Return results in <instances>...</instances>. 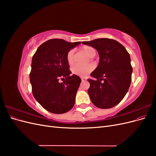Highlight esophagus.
I'll return each mask as SVG.
<instances>
[{"mask_svg":"<svg viewBox=\"0 0 156 156\" xmlns=\"http://www.w3.org/2000/svg\"><path fill=\"white\" fill-rule=\"evenodd\" d=\"M81 80H82V81L83 82V81H87V79H86V78H84V77H82V78H81Z\"/></svg>","mask_w":156,"mask_h":156,"instance_id":"esophagus-1","label":"esophagus"}]
</instances>
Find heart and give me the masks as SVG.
<instances>
[{
	"mask_svg": "<svg viewBox=\"0 0 156 156\" xmlns=\"http://www.w3.org/2000/svg\"><path fill=\"white\" fill-rule=\"evenodd\" d=\"M81 51L85 53L89 57H93L96 55V50L90 46L85 45L81 48ZM66 59L68 64H72L74 61V51L73 50H70L67 53ZM94 69V65L90 64L87 66H79L75 65L72 68V72L73 74L78 75L80 77H87V75L91 72Z\"/></svg>",
	"mask_w": 156,
	"mask_h": 156,
	"instance_id": "heart-1",
	"label": "heart"
}]
</instances>
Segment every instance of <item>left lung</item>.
<instances>
[{
	"mask_svg": "<svg viewBox=\"0 0 156 156\" xmlns=\"http://www.w3.org/2000/svg\"><path fill=\"white\" fill-rule=\"evenodd\" d=\"M82 44L95 48L100 56L98 67L88 79V90L93 104L100 108L118 105L128 91L133 68L129 54L119 42L109 38H98Z\"/></svg>",
	"mask_w": 156,
	"mask_h": 156,
	"instance_id": "8db88e82",
	"label": "left lung"
}]
</instances>
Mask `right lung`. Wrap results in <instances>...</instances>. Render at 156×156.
<instances>
[{
	"instance_id": "obj_1",
	"label": "right lung",
	"mask_w": 156,
	"mask_h": 156,
	"mask_svg": "<svg viewBox=\"0 0 156 156\" xmlns=\"http://www.w3.org/2000/svg\"><path fill=\"white\" fill-rule=\"evenodd\" d=\"M80 44L51 39L42 44L32 56L30 81L33 96L50 112L62 114L75 104L81 79L76 75H70L66 56ZM60 78L65 81L60 83Z\"/></svg>"
}]
</instances>
